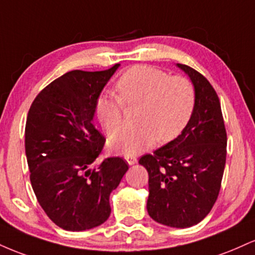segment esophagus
Here are the masks:
<instances>
[{
  "instance_id": "1",
  "label": "esophagus",
  "mask_w": 255,
  "mask_h": 255,
  "mask_svg": "<svg viewBox=\"0 0 255 255\" xmlns=\"http://www.w3.org/2000/svg\"><path fill=\"white\" fill-rule=\"evenodd\" d=\"M126 160H127V163H128V164H129V165H134V164H135V163L137 162L136 157H134V156L126 157Z\"/></svg>"
}]
</instances>
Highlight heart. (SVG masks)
<instances>
[{"label": "heart", "instance_id": "b5f03b06", "mask_svg": "<svg viewBox=\"0 0 255 255\" xmlns=\"http://www.w3.org/2000/svg\"><path fill=\"white\" fill-rule=\"evenodd\" d=\"M119 97L104 92L96 103V115L108 135L124 124L125 107H139L136 128L125 129L109 140L114 153L137 156L150 150L157 140L172 141L191 121L195 108V89L184 77L147 66L131 67L116 83Z\"/></svg>", "mask_w": 255, "mask_h": 255}]
</instances>
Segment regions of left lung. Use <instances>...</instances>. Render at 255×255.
<instances>
[{
  "label": "left lung",
  "instance_id": "obj_1",
  "mask_svg": "<svg viewBox=\"0 0 255 255\" xmlns=\"http://www.w3.org/2000/svg\"><path fill=\"white\" fill-rule=\"evenodd\" d=\"M176 66L191 79L195 108L176 139L145 154L139 164L148 172L147 212L153 221L172 228H189L209 215L218 198L227 158V131L221 103L204 75Z\"/></svg>",
  "mask_w": 255,
  "mask_h": 255
}]
</instances>
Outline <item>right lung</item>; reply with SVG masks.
<instances>
[{
	"label": "right lung",
	"mask_w": 255,
	"mask_h": 255,
	"mask_svg": "<svg viewBox=\"0 0 255 255\" xmlns=\"http://www.w3.org/2000/svg\"><path fill=\"white\" fill-rule=\"evenodd\" d=\"M119 67L66 73L40 91L28 110L25 151L32 188L48 217L64 230L103 224L111 212L110 193L128 170L120 157L92 168L105 142L93 126L96 103Z\"/></svg>",
	"instance_id": "right-lung-1"
}]
</instances>
